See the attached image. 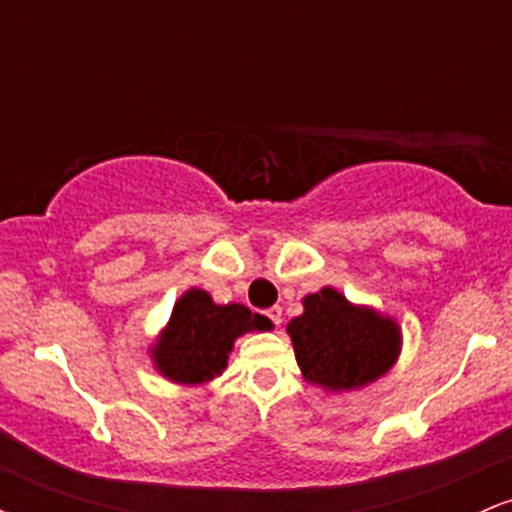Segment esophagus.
Segmentation results:
<instances>
[{"instance_id":"34e87169","label":"esophagus","mask_w":512,"mask_h":512,"mask_svg":"<svg viewBox=\"0 0 512 512\" xmlns=\"http://www.w3.org/2000/svg\"><path fill=\"white\" fill-rule=\"evenodd\" d=\"M264 315H267L269 320L274 322V325H279V322H281V308H279V305H272L269 310H264Z\"/></svg>"}]
</instances>
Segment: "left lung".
<instances>
[{
	"mask_svg": "<svg viewBox=\"0 0 512 512\" xmlns=\"http://www.w3.org/2000/svg\"><path fill=\"white\" fill-rule=\"evenodd\" d=\"M308 383L330 392L356 390L395 366L402 332L392 317L349 303L325 286L303 298V315L286 327Z\"/></svg>",
	"mask_w": 512,
	"mask_h": 512,
	"instance_id": "left-lung-1",
	"label": "left lung"
}]
</instances>
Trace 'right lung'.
Masks as SVG:
<instances>
[{
  "instance_id": "1",
  "label": "right lung",
  "mask_w": 512,
  "mask_h": 512,
  "mask_svg": "<svg viewBox=\"0 0 512 512\" xmlns=\"http://www.w3.org/2000/svg\"><path fill=\"white\" fill-rule=\"evenodd\" d=\"M269 327L272 322L267 317L245 305H216L207 291L190 289L175 303L151 356L163 378L180 385H202L223 373L238 337Z\"/></svg>"
}]
</instances>
